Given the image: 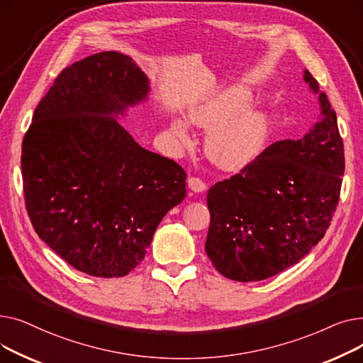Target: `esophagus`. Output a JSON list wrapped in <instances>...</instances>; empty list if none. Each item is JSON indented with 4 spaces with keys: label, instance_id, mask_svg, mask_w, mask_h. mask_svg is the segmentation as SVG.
Masks as SVG:
<instances>
[{
    "label": "esophagus",
    "instance_id": "obj_1",
    "mask_svg": "<svg viewBox=\"0 0 363 363\" xmlns=\"http://www.w3.org/2000/svg\"><path fill=\"white\" fill-rule=\"evenodd\" d=\"M188 186H189V189H191V191H194V193H203V191H206V184L200 179V178H196V177H189L188 178Z\"/></svg>",
    "mask_w": 363,
    "mask_h": 363
}]
</instances>
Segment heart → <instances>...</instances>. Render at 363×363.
I'll return each mask as SVG.
<instances>
[{
  "label": "heart",
  "mask_w": 363,
  "mask_h": 363,
  "mask_svg": "<svg viewBox=\"0 0 363 363\" xmlns=\"http://www.w3.org/2000/svg\"><path fill=\"white\" fill-rule=\"evenodd\" d=\"M252 94L245 88L223 89L199 101L188 110V122L200 128H212L207 137V152L223 169L237 170L259 156L271 132V122L260 110H245ZM172 132L186 141V126L177 121Z\"/></svg>",
  "instance_id": "b5f03b06"
}]
</instances>
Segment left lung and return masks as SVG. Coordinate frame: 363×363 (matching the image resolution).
Returning a JSON list of instances; mask_svg holds the SVG:
<instances>
[{"instance_id":"8db88e82","label":"left lung","mask_w":363,"mask_h":363,"mask_svg":"<svg viewBox=\"0 0 363 363\" xmlns=\"http://www.w3.org/2000/svg\"><path fill=\"white\" fill-rule=\"evenodd\" d=\"M304 81L319 91L309 70ZM319 103L320 119L309 133L271 144L208 189L206 253L223 277L241 282L271 278L325 235L340 200L345 147L325 92Z\"/></svg>"}]
</instances>
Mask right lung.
<instances>
[{"instance_id": "1", "label": "right lung", "mask_w": 363, "mask_h": 363, "mask_svg": "<svg viewBox=\"0 0 363 363\" xmlns=\"http://www.w3.org/2000/svg\"><path fill=\"white\" fill-rule=\"evenodd\" d=\"M148 79L130 57L103 51L63 69L22 144L35 233L74 269L128 275L163 216L185 197L184 169L138 145L107 114L137 104Z\"/></svg>"}]
</instances>
